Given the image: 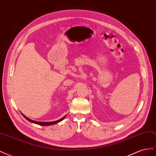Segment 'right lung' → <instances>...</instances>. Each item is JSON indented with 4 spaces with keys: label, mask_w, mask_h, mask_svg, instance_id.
Listing matches in <instances>:
<instances>
[{
    "label": "right lung",
    "mask_w": 156,
    "mask_h": 156,
    "mask_svg": "<svg viewBox=\"0 0 156 156\" xmlns=\"http://www.w3.org/2000/svg\"><path fill=\"white\" fill-rule=\"evenodd\" d=\"M23 116H24L25 119L29 120V122H32V123H34V124H38V125H40V126H51V125H53V124H55L56 123H58V122H61L62 120H63L64 119V118L66 116V115L64 116L63 118H62V119H59L58 120H56V121H53V122H37V121H35V120H30L29 119V118H27L26 116H25L23 114H22Z\"/></svg>",
    "instance_id": "add662e5"
}]
</instances>
